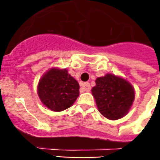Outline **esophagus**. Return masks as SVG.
<instances>
[{
  "label": "esophagus",
  "mask_w": 160,
  "mask_h": 160,
  "mask_svg": "<svg viewBox=\"0 0 160 160\" xmlns=\"http://www.w3.org/2000/svg\"><path fill=\"white\" fill-rule=\"evenodd\" d=\"M81 89H82L84 91H87V92H89V91H90V89H91L90 84L88 82L84 83L82 85V88H81Z\"/></svg>",
  "instance_id": "1"
}]
</instances>
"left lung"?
I'll return each mask as SVG.
<instances>
[{
    "instance_id": "left-lung-1",
    "label": "left lung",
    "mask_w": 160,
    "mask_h": 160,
    "mask_svg": "<svg viewBox=\"0 0 160 160\" xmlns=\"http://www.w3.org/2000/svg\"><path fill=\"white\" fill-rule=\"evenodd\" d=\"M91 92L99 111L112 120L124 116L134 100L133 86L127 80L111 74L97 78Z\"/></svg>"
}]
</instances>
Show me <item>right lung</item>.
Masks as SVG:
<instances>
[{
  "label": "right lung",
  "instance_id": "obj_1",
  "mask_svg": "<svg viewBox=\"0 0 160 160\" xmlns=\"http://www.w3.org/2000/svg\"><path fill=\"white\" fill-rule=\"evenodd\" d=\"M79 90V83L67 70L52 68L40 80L38 95L47 108L58 112L74 104L80 94Z\"/></svg>",
  "mask_w": 160,
  "mask_h": 160
}]
</instances>
